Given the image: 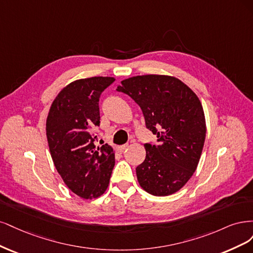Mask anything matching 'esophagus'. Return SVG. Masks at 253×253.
I'll use <instances>...</instances> for the list:
<instances>
[{
  "label": "esophagus",
  "instance_id": "esophagus-1",
  "mask_svg": "<svg viewBox=\"0 0 253 253\" xmlns=\"http://www.w3.org/2000/svg\"><path fill=\"white\" fill-rule=\"evenodd\" d=\"M127 148H128V145H122V146H119V147H118V151L122 153V152H124Z\"/></svg>",
  "mask_w": 253,
  "mask_h": 253
}]
</instances>
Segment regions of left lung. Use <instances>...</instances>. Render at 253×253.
Instances as JSON below:
<instances>
[{"mask_svg": "<svg viewBox=\"0 0 253 253\" xmlns=\"http://www.w3.org/2000/svg\"><path fill=\"white\" fill-rule=\"evenodd\" d=\"M121 84L117 90L140 106L146 127L159 142L144 145L145 161L135 169L138 184L156 197L178 191L197 169L205 142L201 101L181 80L170 76H136Z\"/></svg>", "mask_w": 253, "mask_h": 253, "instance_id": "left-lung-1", "label": "left lung"}]
</instances>
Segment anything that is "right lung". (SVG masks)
<instances>
[{
    "label": "right lung",
    "instance_id": "obj_1",
    "mask_svg": "<svg viewBox=\"0 0 253 253\" xmlns=\"http://www.w3.org/2000/svg\"><path fill=\"white\" fill-rule=\"evenodd\" d=\"M115 80L93 77L71 82L48 112L46 135L53 164L68 188L82 199L101 197L115 167V151L108 144L96 146L92 131L100 126V96Z\"/></svg>",
    "mask_w": 253,
    "mask_h": 253
}]
</instances>
